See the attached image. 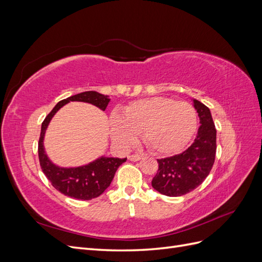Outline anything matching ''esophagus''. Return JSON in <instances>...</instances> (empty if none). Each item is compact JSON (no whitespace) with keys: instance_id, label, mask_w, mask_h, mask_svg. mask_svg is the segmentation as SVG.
Here are the masks:
<instances>
[{"instance_id":"34e87169","label":"esophagus","mask_w":262,"mask_h":262,"mask_svg":"<svg viewBox=\"0 0 262 262\" xmlns=\"http://www.w3.org/2000/svg\"><path fill=\"white\" fill-rule=\"evenodd\" d=\"M141 155H139V154H132V155H129V160L130 161H132V162H138V161H140L141 160Z\"/></svg>"}]
</instances>
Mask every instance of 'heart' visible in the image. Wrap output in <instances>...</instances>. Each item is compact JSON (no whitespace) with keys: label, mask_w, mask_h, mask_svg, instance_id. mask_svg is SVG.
Wrapping results in <instances>:
<instances>
[{"label":"heart","mask_w":262,"mask_h":262,"mask_svg":"<svg viewBox=\"0 0 262 262\" xmlns=\"http://www.w3.org/2000/svg\"><path fill=\"white\" fill-rule=\"evenodd\" d=\"M196 124L192 105L160 96L130 102L121 116L114 114L109 119L110 134L118 145L130 146L142 133L145 146L157 155L180 152L192 139Z\"/></svg>","instance_id":"b5f03b06"}]
</instances>
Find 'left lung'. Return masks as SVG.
<instances>
[{"label":"left lung","mask_w":262,"mask_h":262,"mask_svg":"<svg viewBox=\"0 0 262 262\" xmlns=\"http://www.w3.org/2000/svg\"><path fill=\"white\" fill-rule=\"evenodd\" d=\"M200 126L193 143L185 152L157 160L152 187L164 195L180 196L199 187L210 173L216 153V129L210 109L193 99Z\"/></svg>","instance_id":"8db88e82"}]
</instances>
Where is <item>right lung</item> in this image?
Masks as SVG:
<instances>
[{
    "label": "right lung",
    "mask_w": 262,
    "mask_h": 262,
    "mask_svg": "<svg viewBox=\"0 0 262 262\" xmlns=\"http://www.w3.org/2000/svg\"><path fill=\"white\" fill-rule=\"evenodd\" d=\"M70 101L89 102L101 110H105L110 99L107 95L90 91L73 95L59 101L50 114L46 117L41 124L40 138L38 142V156L41 169L51 185L64 195L74 198L76 200H92L99 196L110 186L115 177V173L126 158L105 157L101 156L90 164L80 167H59L54 165L47 156L43 147V138L47 128L52 117L58 110Z\"/></svg>",
    "instance_id": "add662e5"
}]
</instances>
